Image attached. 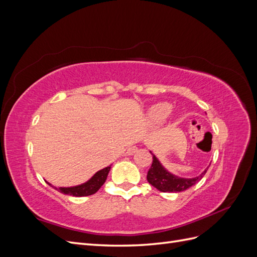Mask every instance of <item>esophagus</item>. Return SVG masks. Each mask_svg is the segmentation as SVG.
<instances>
[{"label": "esophagus", "instance_id": "1", "mask_svg": "<svg viewBox=\"0 0 257 257\" xmlns=\"http://www.w3.org/2000/svg\"><path fill=\"white\" fill-rule=\"evenodd\" d=\"M137 147L136 146H131L127 148V151H126V154L127 155H133L136 151H137Z\"/></svg>", "mask_w": 257, "mask_h": 257}]
</instances>
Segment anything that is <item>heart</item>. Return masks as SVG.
I'll use <instances>...</instances> for the list:
<instances>
[{"instance_id":"1","label":"heart","mask_w":257,"mask_h":257,"mask_svg":"<svg viewBox=\"0 0 257 257\" xmlns=\"http://www.w3.org/2000/svg\"><path fill=\"white\" fill-rule=\"evenodd\" d=\"M172 110L173 105L170 103H157L150 107L149 111H148V119L153 124H162L168 119V116L172 113Z\"/></svg>"}]
</instances>
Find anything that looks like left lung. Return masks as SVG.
<instances>
[{"mask_svg":"<svg viewBox=\"0 0 257 257\" xmlns=\"http://www.w3.org/2000/svg\"><path fill=\"white\" fill-rule=\"evenodd\" d=\"M152 165L148 172L147 180L151 185H153L155 189H158L161 192H182L191 188L192 185L197 183L201 178L205 176L209 167H207L200 175L194 177V178H183L174 175L162 165L160 160L157 158L152 151Z\"/></svg>","mask_w":257,"mask_h":257,"instance_id":"left-lung-1","label":"left lung"}]
</instances>
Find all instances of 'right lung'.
Returning <instances> with one entry per match:
<instances>
[{"label": "right lung", "instance_id": "1", "mask_svg": "<svg viewBox=\"0 0 257 257\" xmlns=\"http://www.w3.org/2000/svg\"><path fill=\"white\" fill-rule=\"evenodd\" d=\"M110 168L111 166H108L100 169L97 173L93 175L88 181H85L78 185H74V186H59L58 188V186L52 185L48 181L46 180L45 181L47 182L50 186H52L53 189H56L63 194H66V195H72L76 197L89 196V195H92V194L96 193L99 190L100 186L105 183L108 173L110 172Z\"/></svg>", "mask_w": 257, "mask_h": 257}]
</instances>
